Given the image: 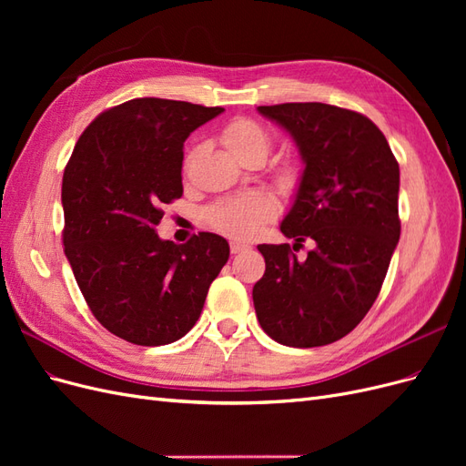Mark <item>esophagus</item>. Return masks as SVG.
<instances>
[{
	"label": "esophagus",
	"instance_id": "esophagus-1",
	"mask_svg": "<svg viewBox=\"0 0 466 466\" xmlns=\"http://www.w3.org/2000/svg\"><path fill=\"white\" fill-rule=\"evenodd\" d=\"M229 248H231L233 255H238V252H245V250H248V247H247V245H243V243H235V241L229 245Z\"/></svg>",
	"mask_w": 466,
	"mask_h": 466
}]
</instances>
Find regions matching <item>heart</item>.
Masks as SVG:
<instances>
[{
    "instance_id": "obj_1",
    "label": "heart",
    "mask_w": 466,
    "mask_h": 466,
    "mask_svg": "<svg viewBox=\"0 0 466 466\" xmlns=\"http://www.w3.org/2000/svg\"><path fill=\"white\" fill-rule=\"evenodd\" d=\"M221 144L237 161H264L272 149V136L257 120L237 118L223 128ZM276 182L284 192L298 190L301 182V167L293 161L284 163L276 175ZM274 202L268 196L250 194L243 196V198L209 206L204 211V219L211 229L225 237L248 241L260 233L264 223L274 218Z\"/></svg>"
}]
</instances>
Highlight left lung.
Instances as JSON below:
<instances>
[{
    "label": "left lung",
    "mask_w": 466,
    "mask_h": 466,
    "mask_svg": "<svg viewBox=\"0 0 466 466\" xmlns=\"http://www.w3.org/2000/svg\"><path fill=\"white\" fill-rule=\"evenodd\" d=\"M286 128L305 163L279 229L291 247L258 245L266 270L252 288L257 317L272 340L315 348L340 340L368 315L400 237L399 163L387 137L356 110L324 103L258 106Z\"/></svg>",
    "instance_id": "obj_1"
}]
</instances>
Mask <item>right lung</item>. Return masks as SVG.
I'll use <instances>...</instances> for the list:
<instances>
[{"mask_svg":"<svg viewBox=\"0 0 466 466\" xmlns=\"http://www.w3.org/2000/svg\"><path fill=\"white\" fill-rule=\"evenodd\" d=\"M221 112L132 98L101 112L66 165L64 252L95 319L126 342L165 346L185 336L229 258L219 235L175 245L155 231L163 204L182 196L187 137Z\"/></svg>","mask_w":466,"mask_h":466,"instance_id":"right-lung-1","label":"right lung"}]
</instances>
